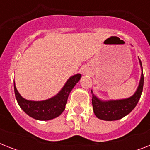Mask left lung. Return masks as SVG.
Here are the masks:
<instances>
[{"instance_id":"left-lung-1","label":"left lung","mask_w":150,"mask_h":150,"mask_svg":"<svg viewBox=\"0 0 150 150\" xmlns=\"http://www.w3.org/2000/svg\"><path fill=\"white\" fill-rule=\"evenodd\" d=\"M139 63L142 68V75L139 85L137 90L132 96L127 99L117 100H101L96 97L93 91L92 93V103L93 107L94 114L99 119L104 121H116L128 115L137 105L143 89L144 76L142 71V62L139 59Z\"/></svg>"}]
</instances>
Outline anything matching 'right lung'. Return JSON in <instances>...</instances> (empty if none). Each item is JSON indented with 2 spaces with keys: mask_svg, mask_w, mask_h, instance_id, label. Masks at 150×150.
Masks as SVG:
<instances>
[{
  "mask_svg": "<svg viewBox=\"0 0 150 150\" xmlns=\"http://www.w3.org/2000/svg\"><path fill=\"white\" fill-rule=\"evenodd\" d=\"M81 77L82 75L80 74H76L70 77L56 96L42 101H33L23 98L18 92L14 82L15 97L20 107L29 117L39 121L51 120L60 116L64 110L68 95Z\"/></svg>",
  "mask_w": 150,
  "mask_h": 150,
  "instance_id": "add662e5",
  "label": "right lung"
}]
</instances>
